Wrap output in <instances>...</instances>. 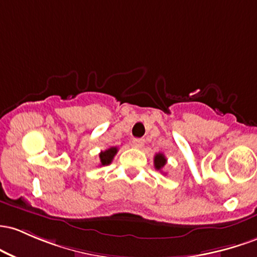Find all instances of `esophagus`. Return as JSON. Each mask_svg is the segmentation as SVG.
Returning <instances> with one entry per match:
<instances>
[{
  "mask_svg": "<svg viewBox=\"0 0 257 257\" xmlns=\"http://www.w3.org/2000/svg\"><path fill=\"white\" fill-rule=\"evenodd\" d=\"M134 144L137 147V148H142L144 146V140L143 138H135Z\"/></svg>",
  "mask_w": 257,
  "mask_h": 257,
  "instance_id": "obj_1",
  "label": "esophagus"
}]
</instances>
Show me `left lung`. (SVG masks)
<instances>
[{"mask_svg": "<svg viewBox=\"0 0 257 257\" xmlns=\"http://www.w3.org/2000/svg\"><path fill=\"white\" fill-rule=\"evenodd\" d=\"M166 161L167 160H166L165 155H164V154H161V153H158V154H155V157H154V166H155V169H157V170L163 169V167L165 166Z\"/></svg>", "mask_w": 257, "mask_h": 257, "instance_id": "8db88e82", "label": "left lung"}]
</instances>
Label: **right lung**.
I'll return each mask as SVG.
<instances>
[{"mask_svg": "<svg viewBox=\"0 0 257 257\" xmlns=\"http://www.w3.org/2000/svg\"><path fill=\"white\" fill-rule=\"evenodd\" d=\"M117 153V147H110L109 149H106L104 152H100L99 159H100V166L109 165L114 159L115 154Z\"/></svg>", "mask_w": 257, "mask_h": 257, "instance_id": "add662e5", "label": "right lung"}]
</instances>
